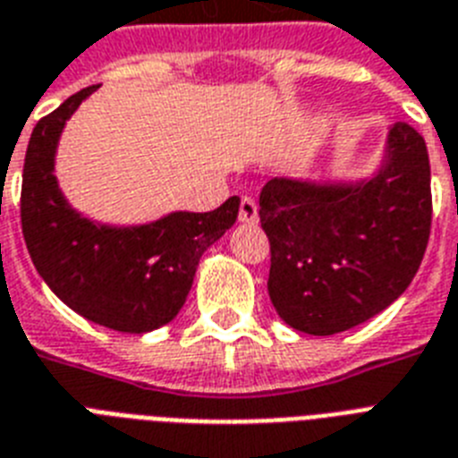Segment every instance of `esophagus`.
I'll return each mask as SVG.
<instances>
[{"mask_svg":"<svg viewBox=\"0 0 458 458\" xmlns=\"http://www.w3.org/2000/svg\"><path fill=\"white\" fill-rule=\"evenodd\" d=\"M240 221L242 223H256L259 221V207L251 197H242L240 199Z\"/></svg>","mask_w":458,"mask_h":458,"instance_id":"esophagus-1","label":"esophagus"}]
</instances>
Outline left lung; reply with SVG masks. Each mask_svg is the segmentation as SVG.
Masks as SVG:
<instances>
[{
  "instance_id": "obj_1",
  "label": "left lung",
  "mask_w": 458,
  "mask_h": 458,
  "mask_svg": "<svg viewBox=\"0 0 458 458\" xmlns=\"http://www.w3.org/2000/svg\"><path fill=\"white\" fill-rule=\"evenodd\" d=\"M259 204L277 315L313 336L352 329L386 310L423 261L433 221L426 140L397 122L377 178L362 185L273 178Z\"/></svg>"
}]
</instances>
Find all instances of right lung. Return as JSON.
<instances>
[{
  "label": "right lung",
  "instance_id": "right-lung-1",
  "mask_svg": "<svg viewBox=\"0 0 458 458\" xmlns=\"http://www.w3.org/2000/svg\"><path fill=\"white\" fill-rule=\"evenodd\" d=\"M96 89L72 94L32 129L21 188L25 247L74 313L114 332H152L183 308L202 254L237 221L240 197L207 214L176 211L124 230L74 214L55 185L54 152L65 120Z\"/></svg>",
  "mask_w": 458,
  "mask_h": 458
}]
</instances>
